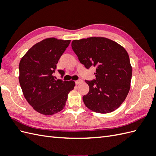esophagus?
<instances>
[{"label": "esophagus", "instance_id": "esophagus-1", "mask_svg": "<svg viewBox=\"0 0 156 156\" xmlns=\"http://www.w3.org/2000/svg\"><path fill=\"white\" fill-rule=\"evenodd\" d=\"M75 84H78L81 83L83 82V81H82L81 79H79V80H78V81H75Z\"/></svg>", "mask_w": 156, "mask_h": 156}]
</instances>
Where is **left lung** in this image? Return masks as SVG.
I'll use <instances>...</instances> for the list:
<instances>
[{
    "label": "left lung",
    "instance_id": "obj_1",
    "mask_svg": "<svg viewBox=\"0 0 156 156\" xmlns=\"http://www.w3.org/2000/svg\"><path fill=\"white\" fill-rule=\"evenodd\" d=\"M72 48L86 68L96 67V79L85 81L89 92L83 97L84 105L102 114L116 110L130 89L132 67L126 50L104 37L74 40Z\"/></svg>",
    "mask_w": 156,
    "mask_h": 156
}]
</instances>
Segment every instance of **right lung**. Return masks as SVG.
Returning a JSON list of instances; mask_svg holds the SVG:
<instances>
[{
  "mask_svg": "<svg viewBox=\"0 0 156 156\" xmlns=\"http://www.w3.org/2000/svg\"><path fill=\"white\" fill-rule=\"evenodd\" d=\"M71 40L49 37L33 45L21 58L19 69L23 96L40 114L52 115L65 107L73 81L55 80L53 73ZM63 74L64 72L58 70Z\"/></svg>",
  "mask_w": 156,
  "mask_h": 156,
  "instance_id": "add662e5",
  "label": "right lung"
}]
</instances>
